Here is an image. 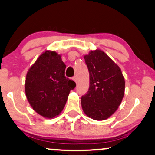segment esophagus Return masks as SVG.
<instances>
[{
    "label": "esophagus",
    "instance_id": "34e87169",
    "mask_svg": "<svg viewBox=\"0 0 155 155\" xmlns=\"http://www.w3.org/2000/svg\"><path fill=\"white\" fill-rule=\"evenodd\" d=\"M73 80L74 81H75V82H77V81H78V78H77V76H74V77L73 78Z\"/></svg>",
    "mask_w": 155,
    "mask_h": 155
}]
</instances>
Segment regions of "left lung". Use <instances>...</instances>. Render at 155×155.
I'll return each mask as SVG.
<instances>
[{
  "label": "left lung",
  "instance_id": "obj_1",
  "mask_svg": "<svg viewBox=\"0 0 155 155\" xmlns=\"http://www.w3.org/2000/svg\"><path fill=\"white\" fill-rule=\"evenodd\" d=\"M90 73V87L81 98L84 113L94 120L109 118L121 103L125 80L118 65L101 50L84 56Z\"/></svg>",
  "mask_w": 155,
  "mask_h": 155
}]
</instances>
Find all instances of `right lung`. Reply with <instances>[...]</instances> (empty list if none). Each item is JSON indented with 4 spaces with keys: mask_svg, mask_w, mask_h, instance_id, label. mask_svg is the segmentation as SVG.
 Here are the masks:
<instances>
[{
    "mask_svg": "<svg viewBox=\"0 0 155 155\" xmlns=\"http://www.w3.org/2000/svg\"><path fill=\"white\" fill-rule=\"evenodd\" d=\"M65 63L54 51H46L27 73L25 94L32 109L44 117L60 114L71 90L75 87L73 80L65 76Z\"/></svg>",
    "mask_w": 155,
    "mask_h": 155,
    "instance_id": "add662e5",
    "label": "right lung"
}]
</instances>
